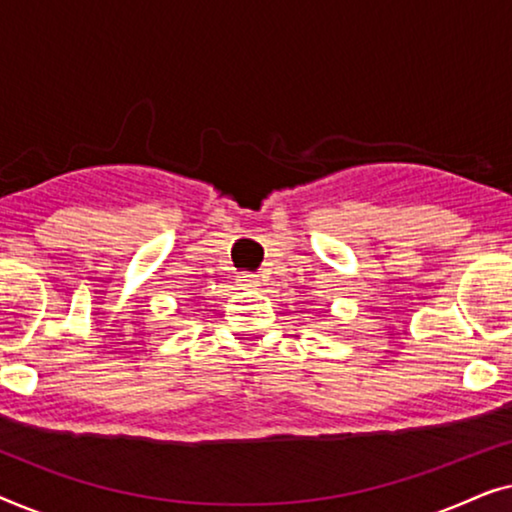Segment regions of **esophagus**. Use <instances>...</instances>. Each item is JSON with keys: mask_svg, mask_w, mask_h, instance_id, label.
Masks as SVG:
<instances>
[{"mask_svg": "<svg viewBox=\"0 0 512 512\" xmlns=\"http://www.w3.org/2000/svg\"><path fill=\"white\" fill-rule=\"evenodd\" d=\"M237 284L244 286V289H247V286H258V277L251 275V272H242V275L237 277Z\"/></svg>", "mask_w": 512, "mask_h": 512, "instance_id": "esophagus-1", "label": "esophagus"}]
</instances>
